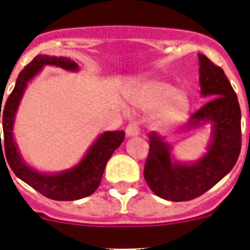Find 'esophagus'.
I'll list each match as a JSON object with an SVG mask.
<instances>
[{"mask_svg":"<svg viewBox=\"0 0 250 250\" xmlns=\"http://www.w3.org/2000/svg\"><path fill=\"white\" fill-rule=\"evenodd\" d=\"M139 134H140V126H139L138 121H130L126 126V135L130 138V136H136Z\"/></svg>","mask_w":250,"mask_h":250,"instance_id":"34e87169","label":"esophagus"}]
</instances>
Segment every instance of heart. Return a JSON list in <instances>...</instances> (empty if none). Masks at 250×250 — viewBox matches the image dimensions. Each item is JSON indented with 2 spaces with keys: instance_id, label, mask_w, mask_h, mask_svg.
Here are the masks:
<instances>
[{
  "instance_id": "heart-1",
  "label": "heart",
  "mask_w": 250,
  "mask_h": 250,
  "mask_svg": "<svg viewBox=\"0 0 250 250\" xmlns=\"http://www.w3.org/2000/svg\"><path fill=\"white\" fill-rule=\"evenodd\" d=\"M132 103L141 110L158 109L152 116V124L158 129L178 124L189 109L187 95L161 80L143 81L132 95Z\"/></svg>"
}]
</instances>
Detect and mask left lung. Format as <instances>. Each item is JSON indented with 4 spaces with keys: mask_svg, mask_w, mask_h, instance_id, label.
Instances as JSON below:
<instances>
[{
    "mask_svg": "<svg viewBox=\"0 0 250 250\" xmlns=\"http://www.w3.org/2000/svg\"><path fill=\"white\" fill-rule=\"evenodd\" d=\"M202 95L210 100L190 118L188 127L211 123L213 140L208 152L194 164L171 160L170 147L155 131L149 134L144 178L154 193L171 202H188L203 195L233 169L242 147L240 106L223 68L199 54Z\"/></svg>",
    "mask_w": 250,
    "mask_h": 250,
    "instance_id": "obj_1",
    "label": "left lung"
}]
</instances>
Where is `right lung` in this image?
Listing matches in <instances>:
<instances>
[{
    "mask_svg": "<svg viewBox=\"0 0 250 250\" xmlns=\"http://www.w3.org/2000/svg\"><path fill=\"white\" fill-rule=\"evenodd\" d=\"M45 65H54L70 71H76L79 66L67 57H55L39 55L20 72L15 89L8 96L3 109H0L3 127V143L0 136V156L4 153L6 161L12 171L21 180L32 187L35 190L52 200H77L89 196L99 188L103 178L106 163L111 158L112 152L121 145L125 138L124 131H106L101 134L83 160L72 169L59 174H42L31 169L20 156L15 140H13V120L16 115L23 91L28 81L39 74ZM0 107H2V104ZM4 150H1V147ZM4 161V163H6Z\"/></svg>",
    "mask_w": 250,
    "mask_h": 250,
    "instance_id": "right-lung-1",
    "label": "right lung"
}]
</instances>
